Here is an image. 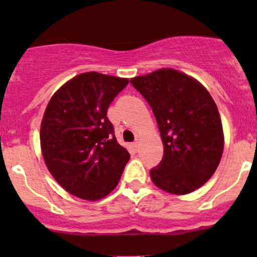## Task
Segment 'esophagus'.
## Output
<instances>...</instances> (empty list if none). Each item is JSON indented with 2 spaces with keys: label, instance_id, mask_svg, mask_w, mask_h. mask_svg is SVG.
Instances as JSON below:
<instances>
[{
  "label": "esophagus",
  "instance_id": "34e87169",
  "mask_svg": "<svg viewBox=\"0 0 257 257\" xmlns=\"http://www.w3.org/2000/svg\"><path fill=\"white\" fill-rule=\"evenodd\" d=\"M133 147H134V149H138V148H139V141H136V142H134V143H133Z\"/></svg>",
  "mask_w": 257,
  "mask_h": 257
}]
</instances>
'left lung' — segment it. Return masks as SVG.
<instances>
[{
    "label": "left lung",
    "instance_id": "obj_1",
    "mask_svg": "<svg viewBox=\"0 0 257 257\" xmlns=\"http://www.w3.org/2000/svg\"><path fill=\"white\" fill-rule=\"evenodd\" d=\"M152 107L164 145L150 179L162 190L185 195L215 173L224 150V131L216 104L199 80L173 68L131 79Z\"/></svg>",
    "mask_w": 257,
    "mask_h": 257
}]
</instances>
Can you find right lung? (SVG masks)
<instances>
[{"label": "right lung", "instance_id": "obj_1", "mask_svg": "<svg viewBox=\"0 0 257 257\" xmlns=\"http://www.w3.org/2000/svg\"><path fill=\"white\" fill-rule=\"evenodd\" d=\"M128 78L85 72L64 83L49 99L40 141L47 169L57 183L83 200L112 193L128 163L107 110Z\"/></svg>", "mask_w": 257, "mask_h": 257}]
</instances>
